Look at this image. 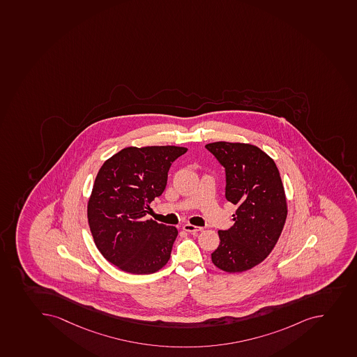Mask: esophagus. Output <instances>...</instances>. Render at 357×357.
Instances as JSON below:
<instances>
[{
    "mask_svg": "<svg viewBox=\"0 0 357 357\" xmlns=\"http://www.w3.org/2000/svg\"><path fill=\"white\" fill-rule=\"evenodd\" d=\"M183 229L188 231V233H197V231H200L203 228L202 227L193 226L190 223H185L183 226Z\"/></svg>",
    "mask_w": 357,
    "mask_h": 357,
    "instance_id": "1",
    "label": "esophagus"
}]
</instances>
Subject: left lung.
<instances>
[{"label":"left lung","instance_id":"8db88e82","mask_svg":"<svg viewBox=\"0 0 357 357\" xmlns=\"http://www.w3.org/2000/svg\"><path fill=\"white\" fill-rule=\"evenodd\" d=\"M207 150L226 169V199L236 205L235 221L219 230L220 244L212 263L228 273L251 270L277 244L287 219V199L273 159L259 147L215 142Z\"/></svg>","mask_w":357,"mask_h":357}]
</instances>
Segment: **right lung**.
<instances>
[{"mask_svg":"<svg viewBox=\"0 0 357 357\" xmlns=\"http://www.w3.org/2000/svg\"><path fill=\"white\" fill-rule=\"evenodd\" d=\"M187 147H126L98 172L87 220L98 250L127 273L151 274L168 263L177 229L145 220L164 192L168 170Z\"/></svg>","mask_w":357,"mask_h":357,"instance_id":"1","label":"right lung"}]
</instances>
